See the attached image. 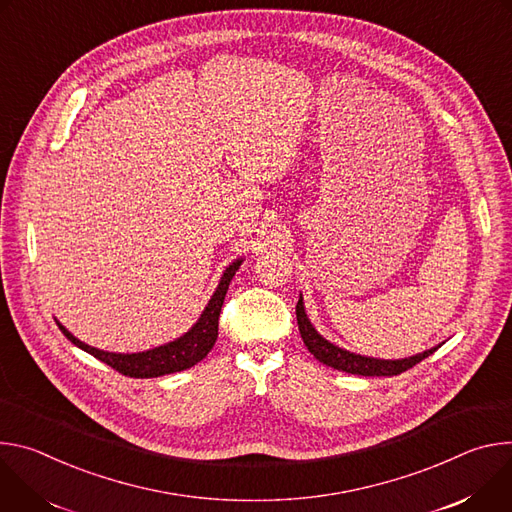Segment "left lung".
<instances>
[{
	"instance_id": "8db88e82",
	"label": "left lung",
	"mask_w": 512,
	"mask_h": 512,
	"mask_svg": "<svg viewBox=\"0 0 512 512\" xmlns=\"http://www.w3.org/2000/svg\"><path fill=\"white\" fill-rule=\"evenodd\" d=\"M297 323H299V331L303 342L307 346V350L323 364L335 368V370H344L348 374H360V376H396L403 374L405 370L413 368L415 364H419L421 360L429 358L437 348L427 350L423 354H417L413 358H405V360H376V358H364L358 354H352L348 350H342L333 346L331 342H327L325 337H321L315 327L311 325V321L305 315L303 309V299H299L297 303Z\"/></svg>"
}]
</instances>
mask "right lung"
Segmentation results:
<instances>
[{"mask_svg": "<svg viewBox=\"0 0 512 512\" xmlns=\"http://www.w3.org/2000/svg\"><path fill=\"white\" fill-rule=\"evenodd\" d=\"M240 264H242V260L234 262L230 268L223 272L215 295L211 297L209 305L205 307L203 315L199 317V321L193 325L191 331H187L183 337H179L177 342H170L166 346H160V348H154V350H148V352H140V354L103 352V350H97V348H91V346L83 344L81 339L71 335L61 323H56V325L61 327V331L67 335V339H71L75 346H79L81 350H85L87 354L105 362L107 366H111L113 370H118L124 376L154 378V376L181 372V370H187V368L195 366L197 362H201L211 352L215 339H217L221 305H223L227 287H230V282H232Z\"/></svg>", "mask_w": 512, "mask_h": 512, "instance_id": "right-lung-1", "label": "right lung"}]
</instances>
